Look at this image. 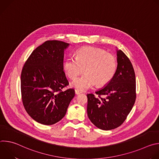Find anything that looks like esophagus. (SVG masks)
<instances>
[{
    "label": "esophagus",
    "instance_id": "obj_1",
    "mask_svg": "<svg viewBox=\"0 0 159 159\" xmlns=\"http://www.w3.org/2000/svg\"><path fill=\"white\" fill-rule=\"evenodd\" d=\"M75 94L78 95V94H81L82 92L80 91V90H78V89H75Z\"/></svg>",
    "mask_w": 159,
    "mask_h": 159
}]
</instances>
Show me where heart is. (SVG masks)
I'll return each mask as SVG.
<instances>
[{"instance_id": "heart-1", "label": "heart", "mask_w": 159, "mask_h": 159, "mask_svg": "<svg viewBox=\"0 0 159 159\" xmlns=\"http://www.w3.org/2000/svg\"><path fill=\"white\" fill-rule=\"evenodd\" d=\"M76 58L68 57L64 61L63 70L71 79L84 72L85 74L75 79L72 85L83 91L94 86H103L114 77L117 60L114 55L94 47H82L77 50Z\"/></svg>"}]
</instances>
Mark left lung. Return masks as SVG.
Listing matches in <instances>:
<instances>
[{"instance_id": "1", "label": "left lung", "mask_w": 159, "mask_h": 159, "mask_svg": "<svg viewBox=\"0 0 159 159\" xmlns=\"http://www.w3.org/2000/svg\"><path fill=\"white\" fill-rule=\"evenodd\" d=\"M117 69L111 80L93 94H88L87 115L96 127L111 130L120 126L126 119L136 99V79L128 57L117 50ZM101 95H105L102 98Z\"/></svg>"}]
</instances>
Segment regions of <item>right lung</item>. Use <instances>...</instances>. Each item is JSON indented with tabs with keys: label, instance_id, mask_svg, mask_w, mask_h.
Listing matches in <instances>:
<instances>
[{
	"label": "right lung",
	"instance_id": "1",
	"mask_svg": "<svg viewBox=\"0 0 159 159\" xmlns=\"http://www.w3.org/2000/svg\"><path fill=\"white\" fill-rule=\"evenodd\" d=\"M69 43L58 40L45 41L37 47L25 62L20 75L23 106L36 121L52 125L65 115L75 96L63 72L64 51Z\"/></svg>",
	"mask_w": 159,
	"mask_h": 159
}]
</instances>
